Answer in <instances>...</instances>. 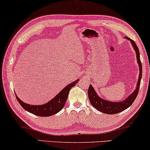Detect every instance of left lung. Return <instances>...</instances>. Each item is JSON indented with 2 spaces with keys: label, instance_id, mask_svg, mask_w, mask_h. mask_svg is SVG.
Returning <instances> with one entry per match:
<instances>
[{
  "label": "left lung",
  "instance_id": "left-lung-1",
  "mask_svg": "<svg viewBox=\"0 0 150 150\" xmlns=\"http://www.w3.org/2000/svg\"><path fill=\"white\" fill-rule=\"evenodd\" d=\"M125 38L129 40L130 43H132L133 49L136 52L137 59V62L139 67V71L140 72H139V79L135 90L123 101H121V102H111V101L104 100V99L100 98L98 96V94H96L92 85H90V87L88 88V98H89L91 105L97 110L100 111V112L106 113V114H115V113L121 112V111H123L128 108L133 103L134 100H135L136 97L138 94L139 87H140L141 77H142V64H141V62L140 60V54H139L138 47L137 46L136 43H134L133 40L126 37Z\"/></svg>",
  "mask_w": 150,
  "mask_h": 150
}]
</instances>
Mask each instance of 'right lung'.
Segmentation results:
<instances>
[{"instance_id": "obj_1", "label": "right lung", "mask_w": 150, "mask_h": 150, "mask_svg": "<svg viewBox=\"0 0 150 150\" xmlns=\"http://www.w3.org/2000/svg\"><path fill=\"white\" fill-rule=\"evenodd\" d=\"M78 81H79V79L75 80L72 83H69L68 86L63 88L62 91L59 92L51 100H50L45 104L41 105H32L27 104V103L21 100L18 96H16L17 100L21 105V106L28 112L33 113L34 115H38V116H51V115L56 114L60 110H62L65 103H66L67 98H68L69 90L71 89V88L75 86Z\"/></svg>"}]
</instances>
